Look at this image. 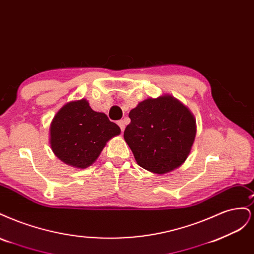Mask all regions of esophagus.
<instances>
[{"mask_svg": "<svg viewBox=\"0 0 254 254\" xmlns=\"http://www.w3.org/2000/svg\"><path fill=\"white\" fill-rule=\"evenodd\" d=\"M118 124H119V126H120V128H121L122 131H124V130H125V121L121 120V121H119V122H118Z\"/></svg>", "mask_w": 254, "mask_h": 254, "instance_id": "esophagus-1", "label": "esophagus"}]
</instances>
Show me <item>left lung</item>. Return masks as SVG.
Instances as JSON below:
<instances>
[{
  "instance_id": "obj_1",
  "label": "left lung",
  "mask_w": 254,
  "mask_h": 254,
  "mask_svg": "<svg viewBox=\"0 0 254 254\" xmlns=\"http://www.w3.org/2000/svg\"><path fill=\"white\" fill-rule=\"evenodd\" d=\"M129 118L124 139L144 170L164 175L188 159L196 136V120L178 99L170 94L146 98L129 112Z\"/></svg>"
}]
</instances>
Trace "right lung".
Here are the masks:
<instances>
[{
	"label": "right lung",
	"instance_id": "right-lung-1",
	"mask_svg": "<svg viewBox=\"0 0 254 254\" xmlns=\"http://www.w3.org/2000/svg\"><path fill=\"white\" fill-rule=\"evenodd\" d=\"M121 133L103 112L92 110L87 99L64 105L50 127V144L64 163L84 170L93 164L107 142Z\"/></svg>",
	"mask_w": 254,
	"mask_h": 254
}]
</instances>
